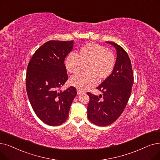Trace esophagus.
<instances>
[{"label": "esophagus", "mask_w": 160, "mask_h": 160, "mask_svg": "<svg viewBox=\"0 0 160 160\" xmlns=\"http://www.w3.org/2000/svg\"><path fill=\"white\" fill-rule=\"evenodd\" d=\"M83 93H84V92H83V91H82V90L79 89H77V94H78V95H81V94Z\"/></svg>", "instance_id": "obj_1"}]
</instances>
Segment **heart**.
<instances>
[{
    "label": "heart",
    "instance_id": "obj_1",
    "mask_svg": "<svg viewBox=\"0 0 160 160\" xmlns=\"http://www.w3.org/2000/svg\"><path fill=\"white\" fill-rule=\"evenodd\" d=\"M86 64L88 72L72 76L71 84L80 89H87L95 86L98 77L106 78L112 72L115 66V58L112 52L99 44L90 43L81 48L78 54L71 52L65 60V66L68 72L75 74Z\"/></svg>",
    "mask_w": 160,
    "mask_h": 160
}]
</instances>
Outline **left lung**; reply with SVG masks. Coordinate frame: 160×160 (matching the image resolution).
Instances as JSON below:
<instances>
[{
  "mask_svg": "<svg viewBox=\"0 0 160 160\" xmlns=\"http://www.w3.org/2000/svg\"><path fill=\"white\" fill-rule=\"evenodd\" d=\"M117 58L113 71L97 89L102 95L88 92L89 120L99 126H107L115 122L126 108L133 84V72L131 61L123 48L113 42Z\"/></svg>",
  "mask_w": 160,
  "mask_h": 160,
  "instance_id": "obj_1",
  "label": "left lung"
}]
</instances>
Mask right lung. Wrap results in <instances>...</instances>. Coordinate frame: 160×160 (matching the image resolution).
Wrapping results in <instances>:
<instances>
[{
  "instance_id": "1",
  "label": "right lung",
  "mask_w": 160,
  "mask_h": 160,
  "mask_svg": "<svg viewBox=\"0 0 160 160\" xmlns=\"http://www.w3.org/2000/svg\"><path fill=\"white\" fill-rule=\"evenodd\" d=\"M73 41L50 40L34 52L27 66L26 89L34 112L45 123L59 126L68 116L76 89L61 90L68 80L64 61Z\"/></svg>"
}]
</instances>
